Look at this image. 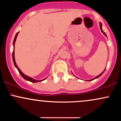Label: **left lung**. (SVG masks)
<instances>
[{"label":"left lung","instance_id":"obj_1","mask_svg":"<svg viewBox=\"0 0 121 121\" xmlns=\"http://www.w3.org/2000/svg\"><path fill=\"white\" fill-rule=\"evenodd\" d=\"M99 26H100V29H101V32H102L103 33V34H104V35H105V36H106V34H105V33L104 32V30H102V24H101V23H99ZM106 37H107V36H106ZM105 70H104V71H105ZM104 72H102V73H101L100 74H99V75H98V76H97V77H95V78H94L91 79V80H88V81H92V80H94V79H95V78H98V77H100V76H101V74H102V73H104Z\"/></svg>","mask_w":121,"mask_h":121}]
</instances>
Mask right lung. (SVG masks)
<instances>
[{"mask_svg": "<svg viewBox=\"0 0 121 121\" xmlns=\"http://www.w3.org/2000/svg\"><path fill=\"white\" fill-rule=\"evenodd\" d=\"M19 32H18L17 34H16V35H15V37L14 38V40H13V53H12V59H13V63H14V65L15 66V67L17 68V69L18 70V71H19V73H20L21 76H22V77L24 78L25 80H27V81H30V82H40V81H43V80H45L47 78H44V80H35V79L31 78V77H28V76H26V75H25L24 73H23L21 70L19 69V68H18V66H17V65H16V62H15V50H14V48H15V41H16V38H17V36L18 34H19Z\"/></svg>", "mask_w": 121, "mask_h": 121, "instance_id": "obj_1", "label": "right lung"}]
</instances>
